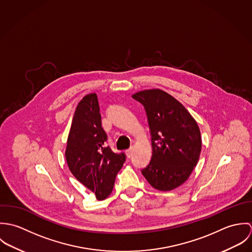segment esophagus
Here are the masks:
<instances>
[{
  "label": "esophagus",
  "mask_w": 252,
  "mask_h": 252,
  "mask_svg": "<svg viewBox=\"0 0 252 252\" xmlns=\"http://www.w3.org/2000/svg\"><path fill=\"white\" fill-rule=\"evenodd\" d=\"M125 153H126V155H127V157H128V158H130V157L132 156V153H133V148H129V149H127V150L125 151Z\"/></svg>",
  "instance_id": "34e87169"
}]
</instances>
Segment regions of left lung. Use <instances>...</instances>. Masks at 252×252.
<instances>
[{
    "instance_id": "obj_1",
    "label": "left lung",
    "mask_w": 252,
    "mask_h": 252,
    "mask_svg": "<svg viewBox=\"0 0 252 252\" xmlns=\"http://www.w3.org/2000/svg\"><path fill=\"white\" fill-rule=\"evenodd\" d=\"M145 109L151 135L152 156L142 174L160 191H170L188 180L202 148L199 126L178 100L160 89L132 96Z\"/></svg>"
}]
</instances>
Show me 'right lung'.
Returning a JSON list of instances; mask_svg holds the SVG:
<instances>
[{"label":"right lung","instance_id":"obj_1","mask_svg":"<svg viewBox=\"0 0 252 252\" xmlns=\"http://www.w3.org/2000/svg\"><path fill=\"white\" fill-rule=\"evenodd\" d=\"M107 140L98 97L88 94L75 108L65 156L73 177L94 192L99 201L111 193L115 177L126 160L123 152L114 153L106 145Z\"/></svg>","mask_w":252,"mask_h":252}]
</instances>
